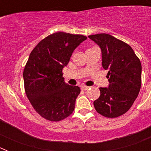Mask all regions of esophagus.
<instances>
[{
	"instance_id": "obj_1",
	"label": "esophagus",
	"mask_w": 151,
	"mask_h": 151,
	"mask_svg": "<svg viewBox=\"0 0 151 151\" xmlns=\"http://www.w3.org/2000/svg\"><path fill=\"white\" fill-rule=\"evenodd\" d=\"M88 86H85V85H83V86H82V87H81V88H82V90H84V91H85V90H88Z\"/></svg>"
}]
</instances>
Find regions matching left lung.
Masks as SVG:
<instances>
[{
  "mask_svg": "<svg viewBox=\"0 0 151 151\" xmlns=\"http://www.w3.org/2000/svg\"><path fill=\"white\" fill-rule=\"evenodd\" d=\"M101 50L102 66L107 69L108 88H100L94 101L96 111L107 118L123 115L132 106L141 86V63L128 44L110 35H89Z\"/></svg>",
  "mask_w": 151,
  "mask_h": 151,
  "instance_id": "obj_1",
  "label": "left lung"
}]
</instances>
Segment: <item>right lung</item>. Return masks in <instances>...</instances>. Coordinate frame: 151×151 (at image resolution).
Here are the masks:
<instances>
[{
	"mask_svg": "<svg viewBox=\"0 0 151 151\" xmlns=\"http://www.w3.org/2000/svg\"><path fill=\"white\" fill-rule=\"evenodd\" d=\"M86 39L59 32L41 40L31 52L23 71L25 91L35 111L47 120L60 121L74 110L81 90L66 83L62 71L75 49Z\"/></svg>",
	"mask_w": 151,
	"mask_h": 151,
	"instance_id": "right-lung-1",
	"label": "right lung"
}]
</instances>
